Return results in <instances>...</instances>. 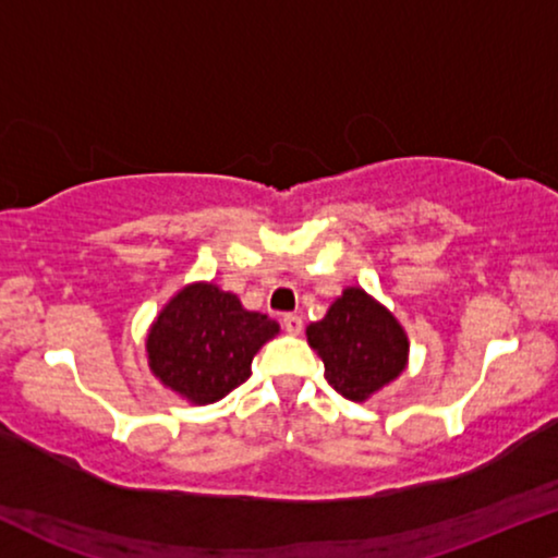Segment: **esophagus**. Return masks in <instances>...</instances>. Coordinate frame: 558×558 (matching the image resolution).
I'll return each mask as SVG.
<instances>
[{"mask_svg": "<svg viewBox=\"0 0 558 558\" xmlns=\"http://www.w3.org/2000/svg\"><path fill=\"white\" fill-rule=\"evenodd\" d=\"M280 322H283V329L288 331V335H301L303 322H301L299 314H283V316H280Z\"/></svg>", "mask_w": 558, "mask_h": 558, "instance_id": "1", "label": "esophagus"}]
</instances>
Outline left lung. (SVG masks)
I'll use <instances>...</instances> for the list:
<instances>
[{"label": "left lung", "mask_w": 558, "mask_h": 558, "mask_svg": "<svg viewBox=\"0 0 558 558\" xmlns=\"http://www.w3.org/2000/svg\"><path fill=\"white\" fill-rule=\"evenodd\" d=\"M306 337L327 384L344 399L365 401L404 371V329L361 288H348L322 322L308 324Z\"/></svg>", "instance_id": "1"}]
</instances>
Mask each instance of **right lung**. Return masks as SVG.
<instances>
[{"label":"right lung","mask_w":558,"mask_h":558,"mask_svg":"<svg viewBox=\"0 0 558 558\" xmlns=\"http://www.w3.org/2000/svg\"><path fill=\"white\" fill-rule=\"evenodd\" d=\"M275 335L270 316L246 312L234 293L197 283L167 303L146 350L161 384L195 404H214L252 376V357Z\"/></svg>","instance_id":"add662e5"}]
</instances>
